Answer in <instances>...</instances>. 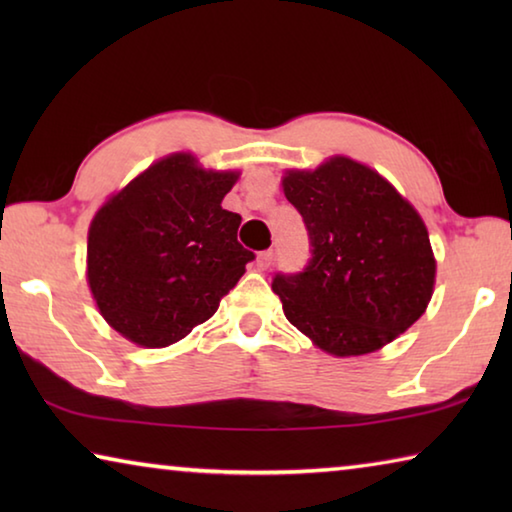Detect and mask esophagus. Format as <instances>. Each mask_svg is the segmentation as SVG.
I'll return each mask as SVG.
<instances>
[{
    "mask_svg": "<svg viewBox=\"0 0 512 512\" xmlns=\"http://www.w3.org/2000/svg\"><path fill=\"white\" fill-rule=\"evenodd\" d=\"M273 262H275L273 250H262V253L257 255V268H259V271H266V268H271Z\"/></svg>",
    "mask_w": 512,
    "mask_h": 512,
    "instance_id": "obj_1",
    "label": "esophagus"
}]
</instances>
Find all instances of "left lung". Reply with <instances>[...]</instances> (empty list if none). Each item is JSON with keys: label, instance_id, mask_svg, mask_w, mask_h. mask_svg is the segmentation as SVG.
<instances>
[{"label": "left lung", "instance_id": "obj_1", "mask_svg": "<svg viewBox=\"0 0 512 512\" xmlns=\"http://www.w3.org/2000/svg\"><path fill=\"white\" fill-rule=\"evenodd\" d=\"M284 194L311 246L302 271L273 277L293 327L320 350L357 357L424 314L436 277L427 228L377 171L332 158L316 171H291Z\"/></svg>", "mask_w": 512, "mask_h": 512}]
</instances>
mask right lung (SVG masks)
Listing matches in <instances>:
<instances>
[{"mask_svg":"<svg viewBox=\"0 0 512 512\" xmlns=\"http://www.w3.org/2000/svg\"><path fill=\"white\" fill-rule=\"evenodd\" d=\"M237 173L196 167L187 153L140 173L90 225L88 282L103 318L121 336L164 348L219 309L250 253L241 216L221 207Z\"/></svg>","mask_w":512,"mask_h":512,"instance_id":"obj_1","label":"right lung"}]
</instances>
